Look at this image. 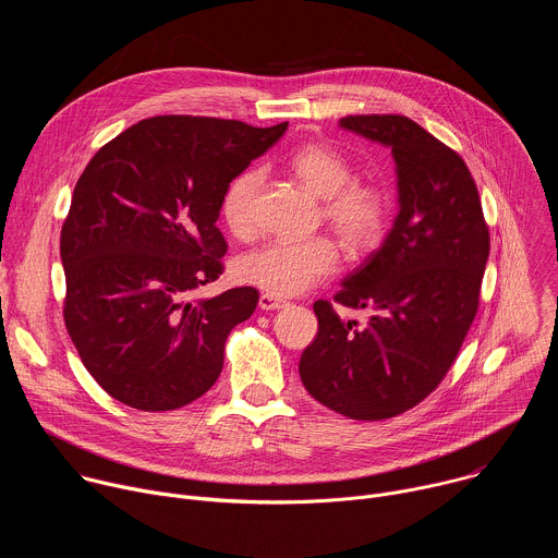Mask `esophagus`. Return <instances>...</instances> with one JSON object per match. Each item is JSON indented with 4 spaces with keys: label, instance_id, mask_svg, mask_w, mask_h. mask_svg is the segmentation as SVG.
<instances>
[{
    "label": "esophagus",
    "instance_id": "obj_1",
    "mask_svg": "<svg viewBox=\"0 0 558 558\" xmlns=\"http://www.w3.org/2000/svg\"><path fill=\"white\" fill-rule=\"evenodd\" d=\"M258 306H260L263 311H276V308L287 306V300H282V298H278V295H271V293H263L260 300H258Z\"/></svg>",
    "mask_w": 558,
    "mask_h": 558
}]
</instances>
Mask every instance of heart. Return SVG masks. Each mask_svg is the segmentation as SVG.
Returning <instances> with one entry per match:
<instances>
[{
  "mask_svg": "<svg viewBox=\"0 0 558 558\" xmlns=\"http://www.w3.org/2000/svg\"><path fill=\"white\" fill-rule=\"evenodd\" d=\"M289 170L300 183L323 198V218L340 238L349 254L371 252L388 222V196L368 183H355L353 166L327 147L308 143L289 154ZM263 174L247 170L238 174L220 198V216L235 238L256 233V201ZM340 263L338 247L325 235L308 241H274L238 260V278L271 295H298L329 278Z\"/></svg>",
  "mask_w": 558,
  "mask_h": 558,
  "instance_id": "obj_1",
  "label": "heart"
}]
</instances>
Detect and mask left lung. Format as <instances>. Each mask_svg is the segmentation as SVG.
Segmentation results:
<instances>
[{"mask_svg":"<svg viewBox=\"0 0 558 558\" xmlns=\"http://www.w3.org/2000/svg\"><path fill=\"white\" fill-rule=\"evenodd\" d=\"M340 128L388 145L400 214L384 245L333 300L371 308L360 325L317 300V336L300 379L327 409L379 422L417 407L452 366L480 308L490 233L463 158L402 114H355Z\"/></svg>","mask_w":558,"mask_h":558,"instance_id":"1","label":"left lung"}]
</instances>
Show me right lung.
Masks as SVG:
<instances>
[{"label":"right lung","mask_w":558,"mask_h":558,"mask_svg":"<svg viewBox=\"0 0 558 558\" xmlns=\"http://www.w3.org/2000/svg\"><path fill=\"white\" fill-rule=\"evenodd\" d=\"M287 125L151 117L106 143L78 177L61 227L63 320L114 400L174 411L218 379L227 336L254 313L258 291L190 293L222 274L216 220L227 185Z\"/></svg>","instance_id":"1"}]
</instances>
